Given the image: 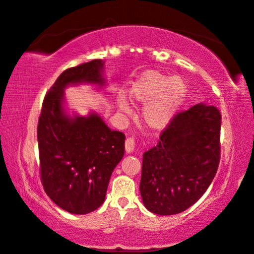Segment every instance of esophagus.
I'll return each instance as SVG.
<instances>
[{"instance_id": "34e87169", "label": "esophagus", "mask_w": 254, "mask_h": 254, "mask_svg": "<svg viewBox=\"0 0 254 254\" xmlns=\"http://www.w3.org/2000/svg\"><path fill=\"white\" fill-rule=\"evenodd\" d=\"M134 146H135L134 138H132V137L127 138V140H126V151H127V153H131L132 151H133Z\"/></svg>"}]
</instances>
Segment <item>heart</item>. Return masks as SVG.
<instances>
[{
  "label": "heart",
  "instance_id": "b5f03b06",
  "mask_svg": "<svg viewBox=\"0 0 254 254\" xmlns=\"http://www.w3.org/2000/svg\"><path fill=\"white\" fill-rule=\"evenodd\" d=\"M187 85L178 76H169L161 71L149 70L138 77L128 90V98L134 105H147L142 110V120L146 126L154 130L166 127L181 109ZM117 107L124 114L131 109L126 99L120 96Z\"/></svg>",
  "mask_w": 254,
  "mask_h": 254
}]
</instances>
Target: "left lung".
<instances>
[{
	"label": "left lung",
	"mask_w": 254,
	"mask_h": 254,
	"mask_svg": "<svg viewBox=\"0 0 254 254\" xmlns=\"http://www.w3.org/2000/svg\"><path fill=\"white\" fill-rule=\"evenodd\" d=\"M220 131L214 106L199 103L175 115L142 158L139 189L149 212L173 215L201 198L219 168Z\"/></svg>",
	"instance_id": "1"
}]
</instances>
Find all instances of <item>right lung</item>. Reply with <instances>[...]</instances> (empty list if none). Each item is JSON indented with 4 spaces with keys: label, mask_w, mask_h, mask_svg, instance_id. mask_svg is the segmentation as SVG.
<instances>
[{
    "label": "right lung",
    "mask_w": 254,
    "mask_h": 254,
    "mask_svg": "<svg viewBox=\"0 0 254 254\" xmlns=\"http://www.w3.org/2000/svg\"><path fill=\"white\" fill-rule=\"evenodd\" d=\"M103 62L64 70L46 93L38 122L40 178L57 206L72 214H87L105 201L113 170L124 155L123 132L112 131L101 117H70L64 113L63 88L70 84H105Z\"/></svg>",
    "instance_id": "1"
}]
</instances>
